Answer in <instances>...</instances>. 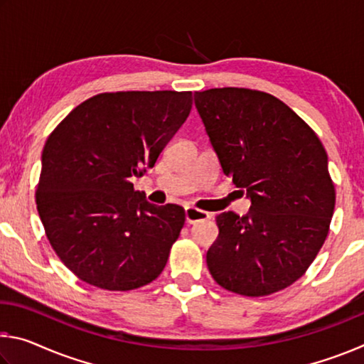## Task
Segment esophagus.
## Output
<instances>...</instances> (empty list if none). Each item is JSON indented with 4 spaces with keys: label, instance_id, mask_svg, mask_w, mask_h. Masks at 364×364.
Instances as JSON below:
<instances>
[{
    "label": "esophagus",
    "instance_id": "esophagus-1",
    "mask_svg": "<svg viewBox=\"0 0 364 364\" xmlns=\"http://www.w3.org/2000/svg\"><path fill=\"white\" fill-rule=\"evenodd\" d=\"M186 223L188 225H194L197 221H204L207 218H210V215L204 210H199V208H194V207H186Z\"/></svg>",
    "mask_w": 364,
    "mask_h": 364
}]
</instances>
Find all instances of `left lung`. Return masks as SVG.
<instances>
[{"mask_svg": "<svg viewBox=\"0 0 364 364\" xmlns=\"http://www.w3.org/2000/svg\"><path fill=\"white\" fill-rule=\"evenodd\" d=\"M194 102L226 176L252 202L217 217L207 267L245 297L282 291L304 276L328 237L336 189L324 146L278 97L247 88L196 91Z\"/></svg>", "mask_w": 364, "mask_h": 364, "instance_id": "1", "label": "left lung"}]
</instances>
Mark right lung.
<instances>
[{"label":"right lung","instance_id":"1","mask_svg":"<svg viewBox=\"0 0 364 364\" xmlns=\"http://www.w3.org/2000/svg\"><path fill=\"white\" fill-rule=\"evenodd\" d=\"M191 107V91L101 93L48 136L36 208L60 262L86 284L133 291L164 271L184 210L149 204L132 178L154 167Z\"/></svg>","mask_w":364,"mask_h":364}]
</instances>
